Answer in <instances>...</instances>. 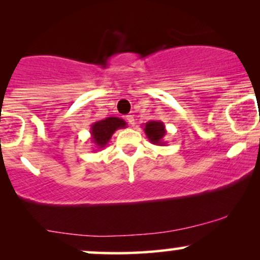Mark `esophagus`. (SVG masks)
<instances>
[{"mask_svg":"<svg viewBox=\"0 0 260 260\" xmlns=\"http://www.w3.org/2000/svg\"><path fill=\"white\" fill-rule=\"evenodd\" d=\"M126 120H127L128 123L131 124V126H134V124H136V122H134L133 115H127V116H126Z\"/></svg>","mask_w":260,"mask_h":260,"instance_id":"obj_1","label":"esophagus"}]
</instances>
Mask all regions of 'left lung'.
Listing matches in <instances>:
<instances>
[{"label":"left lung","instance_id":"1","mask_svg":"<svg viewBox=\"0 0 260 260\" xmlns=\"http://www.w3.org/2000/svg\"><path fill=\"white\" fill-rule=\"evenodd\" d=\"M144 133L151 144L155 145H166L165 136L166 128L164 122L161 121H149L144 124Z\"/></svg>","mask_w":260,"mask_h":260}]
</instances>
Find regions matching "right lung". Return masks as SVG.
<instances>
[{
  "label": "right lung",
  "instance_id": "1",
  "mask_svg": "<svg viewBox=\"0 0 260 260\" xmlns=\"http://www.w3.org/2000/svg\"><path fill=\"white\" fill-rule=\"evenodd\" d=\"M126 127L127 122L120 117H107L105 120L94 122L90 128V140L94 144V151L105 148L112 134L117 129Z\"/></svg>",
  "mask_w": 260,
  "mask_h": 260
}]
</instances>
